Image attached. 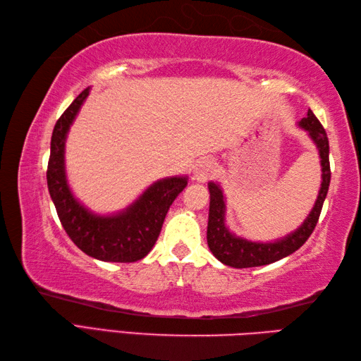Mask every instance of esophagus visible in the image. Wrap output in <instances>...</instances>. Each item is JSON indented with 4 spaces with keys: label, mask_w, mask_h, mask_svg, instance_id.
<instances>
[{
    "label": "esophagus",
    "mask_w": 361,
    "mask_h": 361,
    "mask_svg": "<svg viewBox=\"0 0 361 361\" xmlns=\"http://www.w3.org/2000/svg\"><path fill=\"white\" fill-rule=\"evenodd\" d=\"M214 173H216V163L209 158H203L195 164L194 180L198 183H206L212 178Z\"/></svg>",
    "instance_id": "obj_1"
}]
</instances>
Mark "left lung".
<instances>
[{
	"instance_id": "left-lung-1",
	"label": "left lung",
	"mask_w": 361,
	"mask_h": 361,
	"mask_svg": "<svg viewBox=\"0 0 361 361\" xmlns=\"http://www.w3.org/2000/svg\"><path fill=\"white\" fill-rule=\"evenodd\" d=\"M299 127L309 133L315 142L321 158V188L313 206L304 224L274 242H251L233 234L225 225V195L217 183H209V219H208V247L221 264L234 268H250L273 264L276 260L290 256L305 243L317 226L323 203L326 200L329 185H331V164H329V140L326 130L321 126L312 110L307 118L299 121Z\"/></svg>"
}]
</instances>
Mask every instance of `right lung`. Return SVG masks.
I'll list each match as a JSON object with an SVG mask.
<instances>
[{
	"label": "right lung",
	"instance_id": "1",
	"mask_svg": "<svg viewBox=\"0 0 361 361\" xmlns=\"http://www.w3.org/2000/svg\"><path fill=\"white\" fill-rule=\"evenodd\" d=\"M88 94L90 88L83 90L54 127L46 172L49 195L66 234L85 255L104 262H136L147 256L155 245L169 208L188 186V176L155 181L136 202L111 216H99L87 209L68 185L65 142Z\"/></svg>",
	"mask_w": 361,
	"mask_h": 361
}]
</instances>
